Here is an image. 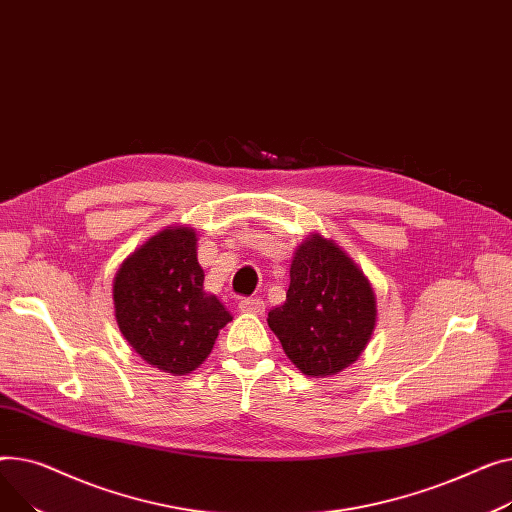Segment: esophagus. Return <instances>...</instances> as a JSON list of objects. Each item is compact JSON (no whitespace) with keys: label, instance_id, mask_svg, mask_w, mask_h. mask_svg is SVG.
I'll return each mask as SVG.
<instances>
[{"label":"esophagus","instance_id":"obj_1","mask_svg":"<svg viewBox=\"0 0 512 512\" xmlns=\"http://www.w3.org/2000/svg\"><path fill=\"white\" fill-rule=\"evenodd\" d=\"M239 310L248 312V314H262L264 312V302L260 297H244L242 302H239Z\"/></svg>","mask_w":512,"mask_h":512}]
</instances>
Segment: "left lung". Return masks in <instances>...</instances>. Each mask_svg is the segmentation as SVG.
<instances>
[{"instance_id": "8db88e82", "label": "left lung", "mask_w": 512, "mask_h": 512, "mask_svg": "<svg viewBox=\"0 0 512 512\" xmlns=\"http://www.w3.org/2000/svg\"><path fill=\"white\" fill-rule=\"evenodd\" d=\"M285 304L268 326L306 376H333L366 349L376 326L374 289L343 248L318 233L297 246Z\"/></svg>"}]
</instances>
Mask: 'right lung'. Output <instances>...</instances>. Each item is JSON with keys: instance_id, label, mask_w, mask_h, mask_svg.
<instances>
[{"instance_id": "right-lung-1", "label": "right lung", "mask_w": 512, "mask_h": 512, "mask_svg": "<svg viewBox=\"0 0 512 512\" xmlns=\"http://www.w3.org/2000/svg\"><path fill=\"white\" fill-rule=\"evenodd\" d=\"M196 231L167 227L134 250L113 279L115 320L146 364L173 376L192 374L231 320L204 291Z\"/></svg>"}]
</instances>
